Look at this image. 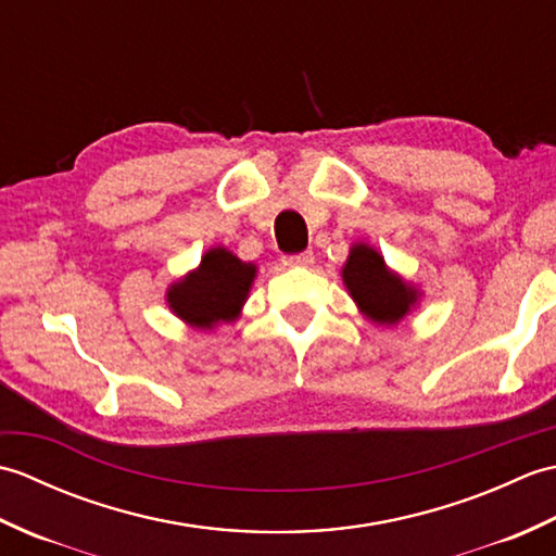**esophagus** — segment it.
Wrapping results in <instances>:
<instances>
[{
	"label": "esophagus",
	"instance_id": "obj_1",
	"mask_svg": "<svg viewBox=\"0 0 556 556\" xmlns=\"http://www.w3.org/2000/svg\"><path fill=\"white\" fill-rule=\"evenodd\" d=\"M281 263L289 267H299V265H311L313 263V251H303V253H291L281 257Z\"/></svg>",
	"mask_w": 556,
	"mask_h": 556
}]
</instances>
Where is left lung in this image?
Listing matches in <instances>:
<instances>
[{
    "label": "left lung",
    "mask_w": 556,
    "mask_h": 556,
    "mask_svg": "<svg viewBox=\"0 0 556 556\" xmlns=\"http://www.w3.org/2000/svg\"><path fill=\"white\" fill-rule=\"evenodd\" d=\"M341 277L358 308L380 325H396L416 303V291L387 269L370 245H353Z\"/></svg>",
    "instance_id": "left-lung-1"
}]
</instances>
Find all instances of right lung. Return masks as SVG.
Instances as JSON below:
<instances>
[{"instance_id": "add662e5", "label": "right lung", "mask_w": 556, "mask_h": 556, "mask_svg": "<svg viewBox=\"0 0 556 556\" xmlns=\"http://www.w3.org/2000/svg\"><path fill=\"white\" fill-rule=\"evenodd\" d=\"M253 277L255 265L241 263L227 248H212L195 271L169 289L167 301L181 320L210 329L239 315Z\"/></svg>"}]
</instances>
